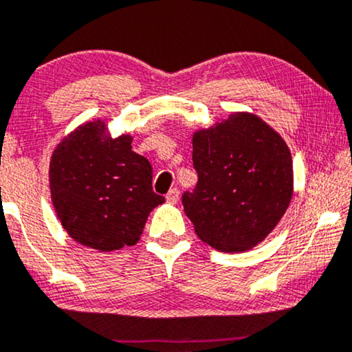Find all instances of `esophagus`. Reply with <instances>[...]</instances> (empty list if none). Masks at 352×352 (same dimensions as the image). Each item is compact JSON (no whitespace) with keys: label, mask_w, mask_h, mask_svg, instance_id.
I'll list each match as a JSON object with an SVG mask.
<instances>
[{"label":"esophagus","mask_w":352,"mask_h":352,"mask_svg":"<svg viewBox=\"0 0 352 352\" xmlns=\"http://www.w3.org/2000/svg\"><path fill=\"white\" fill-rule=\"evenodd\" d=\"M178 196H180V192H178L177 188H172V190L166 194V201L169 204H177Z\"/></svg>","instance_id":"obj_1"}]
</instances>
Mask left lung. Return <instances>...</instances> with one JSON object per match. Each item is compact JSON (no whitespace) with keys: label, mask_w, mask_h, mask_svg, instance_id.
<instances>
[{"label":"left lung","mask_w":352,"mask_h":352,"mask_svg":"<svg viewBox=\"0 0 352 352\" xmlns=\"http://www.w3.org/2000/svg\"><path fill=\"white\" fill-rule=\"evenodd\" d=\"M192 164L199 180L183 208L197 237L223 253L254 248L289 207L291 151L258 115L235 112L196 131Z\"/></svg>","instance_id":"obj_1"}]
</instances>
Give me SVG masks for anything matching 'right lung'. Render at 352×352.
<instances>
[{"mask_svg": "<svg viewBox=\"0 0 352 352\" xmlns=\"http://www.w3.org/2000/svg\"><path fill=\"white\" fill-rule=\"evenodd\" d=\"M131 142L133 135L113 139L106 122L91 120L52 153V204L77 243L102 253L133 246L151 210L166 201L151 188L148 160L133 151Z\"/></svg>", "mask_w": 352, "mask_h": 352, "instance_id": "1", "label": "right lung"}]
</instances>
